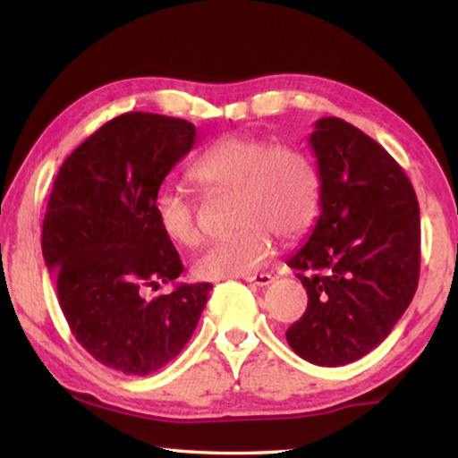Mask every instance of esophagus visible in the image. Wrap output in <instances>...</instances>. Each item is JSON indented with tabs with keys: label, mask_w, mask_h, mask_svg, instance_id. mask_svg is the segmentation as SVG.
<instances>
[{
	"label": "esophagus",
	"mask_w": 458,
	"mask_h": 458,
	"mask_svg": "<svg viewBox=\"0 0 458 458\" xmlns=\"http://www.w3.org/2000/svg\"><path fill=\"white\" fill-rule=\"evenodd\" d=\"M244 281L250 283V284H257V286H268L270 283H273V275H268V273L248 275V276H244Z\"/></svg>",
	"instance_id": "34e87169"
}]
</instances>
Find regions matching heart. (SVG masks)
I'll return each instance as SVG.
<instances>
[{"instance_id": "1", "label": "heart", "mask_w": 458, "mask_h": 458, "mask_svg": "<svg viewBox=\"0 0 458 458\" xmlns=\"http://www.w3.org/2000/svg\"><path fill=\"white\" fill-rule=\"evenodd\" d=\"M191 177L206 190L234 191V234L220 238L196 260L206 278L246 276L265 267L273 234L281 240L303 236L319 208V174L305 153L276 147L265 139L230 135L199 155ZM153 214L175 244L199 242L196 206L182 191L161 188Z\"/></svg>"}]
</instances>
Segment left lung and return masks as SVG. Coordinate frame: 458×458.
Returning a JSON list of instances; mask_svg holds the SVG:
<instances>
[{
  "label": "left lung",
  "instance_id": "1",
  "mask_svg": "<svg viewBox=\"0 0 458 458\" xmlns=\"http://www.w3.org/2000/svg\"><path fill=\"white\" fill-rule=\"evenodd\" d=\"M319 218L286 265L299 270L307 311L286 329L291 350L337 368L390 335L420 275V208L390 153L337 117L315 123Z\"/></svg>",
  "mask_w": 458,
  "mask_h": 458
}]
</instances>
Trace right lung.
Segmentation results:
<instances>
[{
  "instance_id": "obj_1",
  "label": "right lung",
  "mask_w": 458,
  "mask_h": 458,
  "mask_svg": "<svg viewBox=\"0 0 458 458\" xmlns=\"http://www.w3.org/2000/svg\"><path fill=\"white\" fill-rule=\"evenodd\" d=\"M190 121L125 113L68 155L54 180L42 254L60 309L92 358L123 374L147 376L188 344L210 283L175 284L183 265L153 214L165 175L191 151Z\"/></svg>"
}]
</instances>
